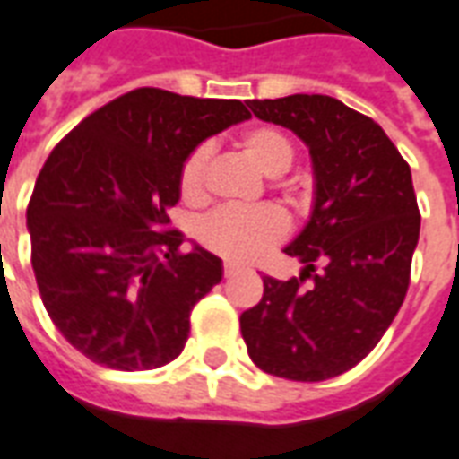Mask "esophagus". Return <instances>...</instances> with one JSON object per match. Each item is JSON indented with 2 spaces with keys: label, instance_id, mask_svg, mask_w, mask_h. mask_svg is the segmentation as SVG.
I'll return each mask as SVG.
<instances>
[{
  "label": "esophagus",
  "instance_id": "34e87169",
  "mask_svg": "<svg viewBox=\"0 0 459 459\" xmlns=\"http://www.w3.org/2000/svg\"><path fill=\"white\" fill-rule=\"evenodd\" d=\"M238 273H240L238 264H233V263L223 264V277H233V274H238Z\"/></svg>",
  "mask_w": 459,
  "mask_h": 459
}]
</instances>
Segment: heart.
Returning <instances> with one entry per match:
<instances>
[{
    "label": "heart",
    "instance_id": "1",
    "mask_svg": "<svg viewBox=\"0 0 459 459\" xmlns=\"http://www.w3.org/2000/svg\"><path fill=\"white\" fill-rule=\"evenodd\" d=\"M238 151L267 178H280L294 160V145L287 135L273 126H255L238 135ZM209 172V148L199 145L189 152L179 168V196L186 206H202L209 199L206 186ZM299 186H284V199L301 204ZM287 219L274 206L255 209H221L199 223V240L213 255L230 263H253L264 250L277 246L287 236Z\"/></svg>",
    "mask_w": 459,
    "mask_h": 459
}]
</instances>
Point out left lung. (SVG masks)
Wrapping results in <instances>:
<instances>
[{"label":"left lung","mask_w":459,"mask_h":459,"mask_svg":"<svg viewBox=\"0 0 459 459\" xmlns=\"http://www.w3.org/2000/svg\"><path fill=\"white\" fill-rule=\"evenodd\" d=\"M247 107L308 145L316 202L307 229L284 247L304 273L263 277V299L243 311L240 333L267 375L324 382L368 358L409 291L420 229L409 162L382 126L333 97L291 94Z\"/></svg>","instance_id":"left-lung-1"}]
</instances>
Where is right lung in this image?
Listing matches in <instances>:
<instances>
[{"instance_id": "right-lung-1", "label": "right lung", "mask_w": 459, "mask_h": 459, "mask_svg": "<svg viewBox=\"0 0 459 459\" xmlns=\"http://www.w3.org/2000/svg\"><path fill=\"white\" fill-rule=\"evenodd\" d=\"M247 117L238 100L141 87L53 148L26 209L30 264L50 321L84 358L143 372L185 351L189 314L223 267L202 247L182 253L185 233L169 229L179 168Z\"/></svg>"}]
</instances>
